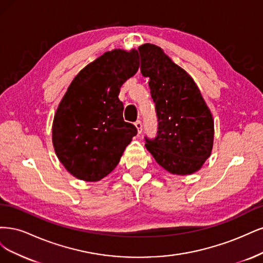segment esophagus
<instances>
[{
	"instance_id": "obj_1",
	"label": "esophagus",
	"mask_w": 263,
	"mask_h": 263,
	"mask_svg": "<svg viewBox=\"0 0 263 263\" xmlns=\"http://www.w3.org/2000/svg\"><path fill=\"white\" fill-rule=\"evenodd\" d=\"M134 125H135V128H137V130H138V133L140 134L142 132V122L140 120H138L137 122L134 123Z\"/></svg>"
}]
</instances>
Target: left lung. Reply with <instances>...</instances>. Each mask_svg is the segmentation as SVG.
Returning <instances> with one entry per match:
<instances>
[{
    "label": "left lung",
    "instance_id": "8db88e82",
    "mask_svg": "<svg viewBox=\"0 0 263 263\" xmlns=\"http://www.w3.org/2000/svg\"><path fill=\"white\" fill-rule=\"evenodd\" d=\"M137 52L158 118L157 137L145 138L147 151L173 175L200 171L213 148L214 120L199 87L162 48L144 44Z\"/></svg>",
    "mask_w": 263,
    "mask_h": 263
}]
</instances>
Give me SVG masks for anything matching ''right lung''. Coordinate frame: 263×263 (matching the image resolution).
Here are the masks:
<instances>
[{
    "mask_svg": "<svg viewBox=\"0 0 263 263\" xmlns=\"http://www.w3.org/2000/svg\"><path fill=\"white\" fill-rule=\"evenodd\" d=\"M137 50L114 49L75 76L52 123V144L64 168L78 179L95 182L119 164L138 130L123 120L122 84L138 72Z\"/></svg>",
    "mask_w": 263,
    "mask_h": 263,
    "instance_id": "1",
    "label": "right lung"
}]
</instances>
